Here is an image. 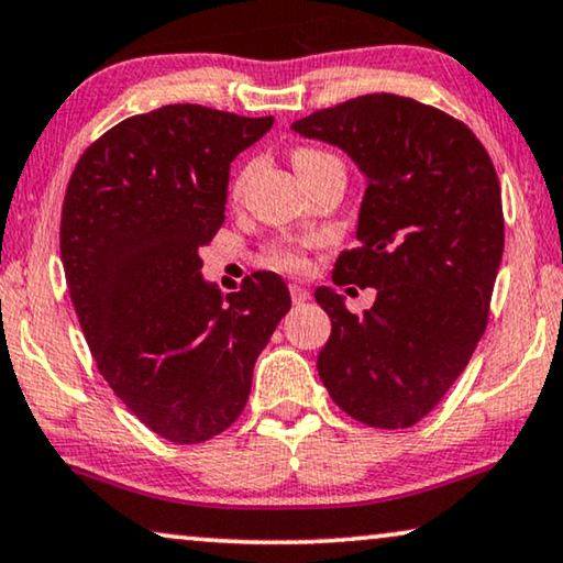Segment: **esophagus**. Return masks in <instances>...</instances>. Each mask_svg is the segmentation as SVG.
Here are the masks:
<instances>
[{"instance_id": "1", "label": "esophagus", "mask_w": 563, "mask_h": 563, "mask_svg": "<svg viewBox=\"0 0 563 563\" xmlns=\"http://www.w3.org/2000/svg\"><path fill=\"white\" fill-rule=\"evenodd\" d=\"M290 298H292V303H306L308 288H303V285H298V283H290Z\"/></svg>"}]
</instances>
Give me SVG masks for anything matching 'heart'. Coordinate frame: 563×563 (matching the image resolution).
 <instances>
[{
	"label": "heart",
	"mask_w": 563,
	"mask_h": 563,
	"mask_svg": "<svg viewBox=\"0 0 563 563\" xmlns=\"http://www.w3.org/2000/svg\"><path fill=\"white\" fill-rule=\"evenodd\" d=\"M325 156L329 154H321V151L300 148V151H296V156H292V162H296V169H298V166L313 164V162H318V158H325ZM267 263L275 267H283V271H303L306 257H303V253H300V245L285 242V245H275L271 253H267Z\"/></svg>",
	"instance_id": "b5f03b06"
}]
</instances>
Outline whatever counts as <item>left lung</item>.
Returning <instances> with one entry per match:
<instances>
[{
    "instance_id": "8db88e82",
    "label": "left lung",
    "mask_w": 563,
    "mask_h": 563,
    "mask_svg": "<svg viewBox=\"0 0 563 563\" xmlns=\"http://www.w3.org/2000/svg\"><path fill=\"white\" fill-rule=\"evenodd\" d=\"M341 148L364 174L358 247L335 260L333 283L376 288L351 313L316 288L331 316L318 376L358 422L412 427L463 374L488 325L503 257L500 184L465 123L391 93L362 96L290 125Z\"/></svg>"
}]
</instances>
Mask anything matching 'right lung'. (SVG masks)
Listing matches in <instances>:
<instances>
[{"label": "right lung", "mask_w": 563, "mask_h": 563, "mask_svg": "<svg viewBox=\"0 0 563 563\" xmlns=\"http://www.w3.org/2000/svg\"><path fill=\"white\" fill-rule=\"evenodd\" d=\"M273 121L156 108L103 133L67 184L60 257L90 354L115 397L172 442H205L240 417L290 308L280 275H247L222 296L199 257L224 222L230 164Z\"/></svg>", "instance_id": "obj_1"}]
</instances>
